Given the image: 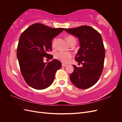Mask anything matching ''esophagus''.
<instances>
[{
  "label": "esophagus",
  "mask_w": 122,
  "mask_h": 122,
  "mask_svg": "<svg viewBox=\"0 0 122 122\" xmlns=\"http://www.w3.org/2000/svg\"><path fill=\"white\" fill-rule=\"evenodd\" d=\"M67 65H65V64H62V67H66Z\"/></svg>",
  "instance_id": "34e87169"
}]
</instances>
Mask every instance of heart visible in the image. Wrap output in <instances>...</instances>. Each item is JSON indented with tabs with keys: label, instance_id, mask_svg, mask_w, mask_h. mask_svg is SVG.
<instances>
[{
	"label": "heart",
	"instance_id": "obj_1",
	"mask_svg": "<svg viewBox=\"0 0 122 122\" xmlns=\"http://www.w3.org/2000/svg\"><path fill=\"white\" fill-rule=\"evenodd\" d=\"M67 41L68 42L70 45L74 42L76 43V40L73 36H68L67 37ZM55 43H56V40H54L52 44V46L54 48L55 46ZM55 58L56 60L61 61L63 63H67L68 62L70 59H71L72 57V54L67 52H63V51H59L55 54Z\"/></svg>",
	"mask_w": 122,
	"mask_h": 122
}]
</instances>
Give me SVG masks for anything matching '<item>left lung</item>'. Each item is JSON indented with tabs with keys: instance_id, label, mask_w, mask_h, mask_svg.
Masks as SVG:
<instances>
[{
	"instance_id": "1",
	"label": "left lung",
	"mask_w": 122,
	"mask_h": 122,
	"mask_svg": "<svg viewBox=\"0 0 122 122\" xmlns=\"http://www.w3.org/2000/svg\"><path fill=\"white\" fill-rule=\"evenodd\" d=\"M65 30L78 38L80 46L75 60L82 67L73 65L74 70L70 75L71 82L80 89L91 87L98 81L104 67L105 53L102 36L86 25Z\"/></svg>"
}]
</instances>
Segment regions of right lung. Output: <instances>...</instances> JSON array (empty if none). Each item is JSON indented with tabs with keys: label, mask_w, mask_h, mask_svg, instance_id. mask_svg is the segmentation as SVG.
<instances>
[{
	"label": "right lung",
	"mask_w": 122,
	"mask_h": 122,
	"mask_svg": "<svg viewBox=\"0 0 122 122\" xmlns=\"http://www.w3.org/2000/svg\"><path fill=\"white\" fill-rule=\"evenodd\" d=\"M64 30L41 23L31 25L22 33L17 47V56L22 75L29 86L36 90L49 87L54 81L55 73L61 67V62L53 60L44 63V57L49 60L52 55V41Z\"/></svg>",
	"instance_id": "right-lung-1"
}]
</instances>
